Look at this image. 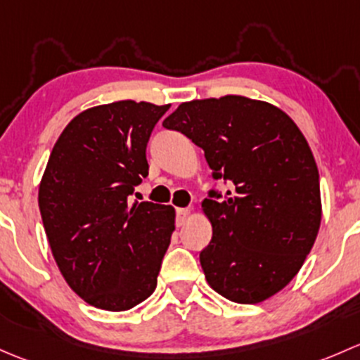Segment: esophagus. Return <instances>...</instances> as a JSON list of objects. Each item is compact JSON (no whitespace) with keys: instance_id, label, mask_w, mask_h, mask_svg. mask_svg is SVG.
<instances>
[{"instance_id":"34e87169","label":"esophagus","mask_w":360,"mask_h":360,"mask_svg":"<svg viewBox=\"0 0 360 360\" xmlns=\"http://www.w3.org/2000/svg\"><path fill=\"white\" fill-rule=\"evenodd\" d=\"M188 217H191V210H188V207H180V210H176V225H179V227H184V225L187 224Z\"/></svg>"}]
</instances>
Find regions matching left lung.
<instances>
[{
	"label": "left lung",
	"mask_w": 360,
	"mask_h": 360,
	"mask_svg": "<svg viewBox=\"0 0 360 360\" xmlns=\"http://www.w3.org/2000/svg\"><path fill=\"white\" fill-rule=\"evenodd\" d=\"M162 126L205 150L213 179L202 211L213 237L199 260L207 284L236 303H260L291 283L321 227L319 169L295 121L240 95L180 103Z\"/></svg>",
	"instance_id": "8db88e82"
}]
</instances>
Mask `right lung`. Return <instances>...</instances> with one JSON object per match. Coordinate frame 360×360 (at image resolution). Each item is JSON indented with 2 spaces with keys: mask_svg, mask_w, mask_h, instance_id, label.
Here are the masks:
<instances>
[{
  "mask_svg": "<svg viewBox=\"0 0 360 360\" xmlns=\"http://www.w3.org/2000/svg\"><path fill=\"white\" fill-rule=\"evenodd\" d=\"M169 105L120 100L91 107L65 126L39 184V211L65 283L90 305L133 309L158 284L175 231V210L131 205L149 175L146 149Z\"/></svg>",
  "mask_w": 360,
  "mask_h": 360,
  "instance_id": "1",
  "label": "right lung"
}]
</instances>
